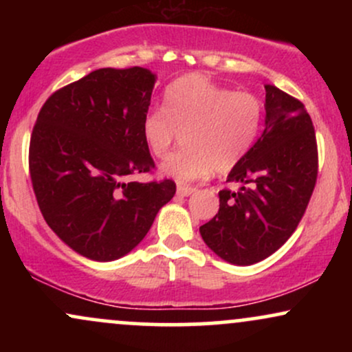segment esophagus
Returning <instances> with one entry per match:
<instances>
[{
	"mask_svg": "<svg viewBox=\"0 0 352 352\" xmlns=\"http://www.w3.org/2000/svg\"><path fill=\"white\" fill-rule=\"evenodd\" d=\"M193 192H195V188L188 187V185H179V187H177V195L180 197H188L192 195Z\"/></svg>",
	"mask_w": 352,
	"mask_h": 352,
	"instance_id": "34e87169",
	"label": "esophagus"
}]
</instances>
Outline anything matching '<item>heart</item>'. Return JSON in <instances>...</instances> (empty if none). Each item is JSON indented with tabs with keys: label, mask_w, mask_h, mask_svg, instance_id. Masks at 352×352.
<instances>
[{
	"label": "heart",
	"mask_w": 352,
	"mask_h": 352,
	"mask_svg": "<svg viewBox=\"0 0 352 352\" xmlns=\"http://www.w3.org/2000/svg\"><path fill=\"white\" fill-rule=\"evenodd\" d=\"M260 99L248 91H228L200 74L173 80L165 89L164 109L142 120V137L157 159H164L184 134V151L162 164L165 175L179 182L227 173L252 148L260 132Z\"/></svg>",
	"instance_id": "heart-1"
}]
</instances>
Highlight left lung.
I'll use <instances>...</instances> for the list:
<instances>
[{"label":"left lung","instance_id":"1","mask_svg":"<svg viewBox=\"0 0 352 352\" xmlns=\"http://www.w3.org/2000/svg\"><path fill=\"white\" fill-rule=\"evenodd\" d=\"M265 91L263 134L227 177L240 188L221 190L220 210L200 227L213 253L240 266L258 263L285 245L318 177L316 135L305 106L270 84Z\"/></svg>","mask_w":352,"mask_h":352}]
</instances>
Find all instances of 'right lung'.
Masks as SVG:
<instances>
[{"label":"right lung","instance_id":"add662e5","mask_svg":"<svg viewBox=\"0 0 352 352\" xmlns=\"http://www.w3.org/2000/svg\"><path fill=\"white\" fill-rule=\"evenodd\" d=\"M157 76L145 67L92 71L39 111L30 173L44 220L76 253L114 261L151 230L175 184L124 182L155 168L142 137Z\"/></svg>","mask_w":352,"mask_h":352}]
</instances>
